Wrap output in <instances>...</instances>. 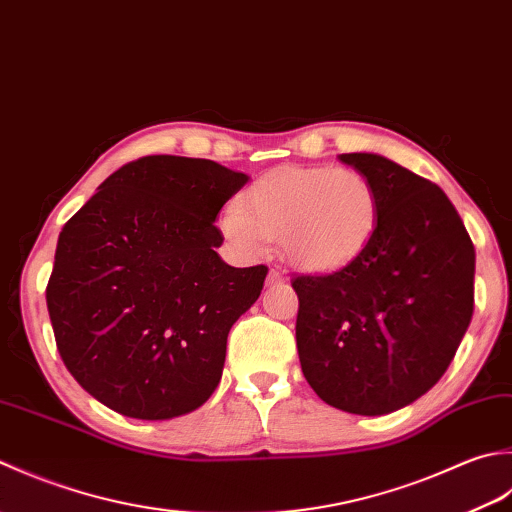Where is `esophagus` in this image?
<instances>
[{
  "label": "esophagus",
  "mask_w": 512,
  "mask_h": 512,
  "mask_svg": "<svg viewBox=\"0 0 512 512\" xmlns=\"http://www.w3.org/2000/svg\"><path fill=\"white\" fill-rule=\"evenodd\" d=\"M280 283H285V274L280 269H271L269 276H267V285L269 287H276Z\"/></svg>",
  "instance_id": "obj_1"
}]
</instances>
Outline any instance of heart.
<instances>
[{"mask_svg": "<svg viewBox=\"0 0 512 512\" xmlns=\"http://www.w3.org/2000/svg\"><path fill=\"white\" fill-rule=\"evenodd\" d=\"M378 221L380 198L362 172L287 165L249 183L218 227L245 256H260L278 238L287 263L331 274L367 249Z\"/></svg>", "mask_w": 512, "mask_h": 512, "instance_id": "obj_1", "label": "heart"}]
</instances>
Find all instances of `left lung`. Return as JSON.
Returning <instances> with one entry per match:
<instances>
[{
    "instance_id": "8db88e82",
    "label": "left lung",
    "mask_w": 512,
    "mask_h": 512,
    "mask_svg": "<svg viewBox=\"0 0 512 512\" xmlns=\"http://www.w3.org/2000/svg\"><path fill=\"white\" fill-rule=\"evenodd\" d=\"M380 198L351 265L296 276L300 367L320 400L356 415L415 402L442 378L473 318L475 247L435 183L380 154H340Z\"/></svg>"
}]
</instances>
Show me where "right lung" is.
Segmentation results:
<instances>
[{
    "label": "right lung",
    "instance_id": "add662e5",
    "mask_svg": "<svg viewBox=\"0 0 512 512\" xmlns=\"http://www.w3.org/2000/svg\"><path fill=\"white\" fill-rule=\"evenodd\" d=\"M245 183L207 159L143 156L61 229L46 287L52 331L72 378L108 409L170 420L218 387L227 333L267 276L216 254V216Z\"/></svg>",
    "mask_w": 512,
    "mask_h": 512
}]
</instances>
